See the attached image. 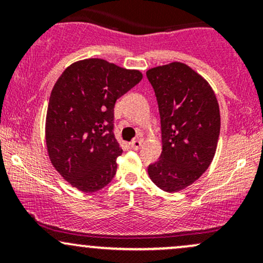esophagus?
Here are the masks:
<instances>
[{
	"label": "esophagus",
	"mask_w": 263,
	"mask_h": 263,
	"mask_svg": "<svg viewBox=\"0 0 263 263\" xmlns=\"http://www.w3.org/2000/svg\"><path fill=\"white\" fill-rule=\"evenodd\" d=\"M141 146H142V140H134L131 142V143H129V147H131V148L135 149V151L140 149Z\"/></svg>",
	"instance_id": "obj_1"
}]
</instances>
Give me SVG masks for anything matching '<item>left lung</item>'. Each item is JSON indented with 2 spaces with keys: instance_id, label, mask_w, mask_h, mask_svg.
Here are the masks:
<instances>
[{
  "instance_id": "1",
  "label": "left lung",
  "mask_w": 263,
  "mask_h": 263,
  "mask_svg": "<svg viewBox=\"0 0 263 263\" xmlns=\"http://www.w3.org/2000/svg\"><path fill=\"white\" fill-rule=\"evenodd\" d=\"M161 117L162 153L148 165L158 188L179 192L201 177L215 155L220 135L219 104L208 81L183 63L147 71Z\"/></svg>"
}]
</instances>
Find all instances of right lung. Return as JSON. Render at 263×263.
I'll return each instance as SVG.
<instances>
[{
	"mask_svg": "<svg viewBox=\"0 0 263 263\" xmlns=\"http://www.w3.org/2000/svg\"><path fill=\"white\" fill-rule=\"evenodd\" d=\"M142 80L104 59L74 63L57 80L49 98L45 140L60 176L81 192H98L112 180L122 153L114 135L116 100Z\"/></svg>",
	"mask_w": 263,
	"mask_h": 263,
	"instance_id": "obj_1",
	"label": "right lung"
}]
</instances>
